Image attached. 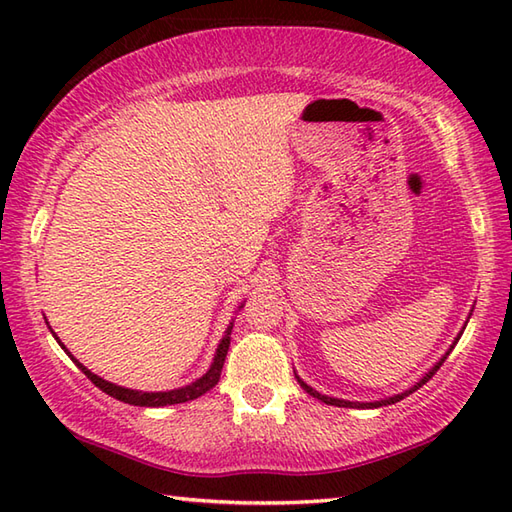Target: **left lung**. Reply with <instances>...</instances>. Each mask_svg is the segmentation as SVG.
Segmentation results:
<instances>
[{"mask_svg":"<svg viewBox=\"0 0 512 512\" xmlns=\"http://www.w3.org/2000/svg\"><path fill=\"white\" fill-rule=\"evenodd\" d=\"M469 319H471V314H469ZM466 323H469V321H466ZM464 328H466V325H464ZM464 328L460 330V334L458 336H455V341L451 343V347H449V350H447V354H444L442 358H440V361L436 363V365H433L431 369H429V372L427 374H424L420 380H418V383L416 385H411L409 389H405V391H400V394H394V396H389V398H380V400H374V402H356V400H343V398H332V396H325V394H319V391L317 389H312L308 383H303V380L297 376V383L303 387V389H306L308 391V394L312 396V398H317V400H321V402H325V405H334V407H352V409H376V407H385V405H394V402H398V400H402V398H405V396H409V394H413V391H416V389H420L424 383H427V380L433 376V374H436L438 372V369H440V365L444 363V361H447V356L451 354V350H453V347H455V343H458L460 341V336H462V332H464Z\"/></svg>","mask_w":512,"mask_h":512,"instance_id":"1","label":"left lung"}]
</instances>
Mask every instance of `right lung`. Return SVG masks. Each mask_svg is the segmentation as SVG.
<instances>
[{
	"label": "right lung",
	"instance_id": "add662e5",
	"mask_svg": "<svg viewBox=\"0 0 512 512\" xmlns=\"http://www.w3.org/2000/svg\"><path fill=\"white\" fill-rule=\"evenodd\" d=\"M242 308H244V303H242V306H239V310H242ZM48 328H50V325H48ZM50 332H52V328H50ZM231 332H233V321L228 323V328H226V332L222 336V341L217 343V350H215L211 367L206 369V372L200 378H195L193 383H189V385L178 387V389H169V391H138V389H127V387H121V385H114V383H110V380L96 376L83 363L76 361V358L72 356V352H68V347H65L59 341V336L54 334V332H52V336L61 345V350L72 358L74 365L79 367L81 372L88 376L96 387H99L101 391H105L107 396H112V398L121 400V402H127V405H134V407H167V405H178V402H189L193 398H200L202 394H206V391L213 389L217 385V380H220V374H222V367H224V358H226V352H228V345H231Z\"/></svg>",
	"mask_w": 512,
	"mask_h": 512
}]
</instances>
